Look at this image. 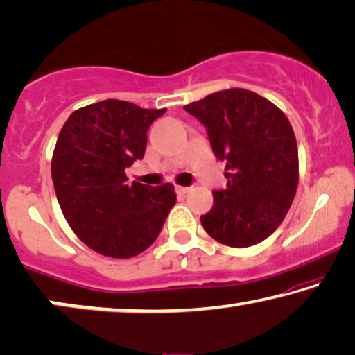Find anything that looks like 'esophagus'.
I'll use <instances>...</instances> for the list:
<instances>
[{
	"mask_svg": "<svg viewBox=\"0 0 355 355\" xmlns=\"http://www.w3.org/2000/svg\"><path fill=\"white\" fill-rule=\"evenodd\" d=\"M190 189H192V187H184V186H176V192H178L179 195H186V193H189V192H190Z\"/></svg>",
	"mask_w": 355,
	"mask_h": 355,
	"instance_id": "34e87169",
	"label": "esophagus"
}]
</instances>
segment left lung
<instances>
[{"mask_svg":"<svg viewBox=\"0 0 355 355\" xmlns=\"http://www.w3.org/2000/svg\"><path fill=\"white\" fill-rule=\"evenodd\" d=\"M207 128L227 187L214 190L203 229L219 243L246 248L282 224L297 187V146L279 107L248 89L214 92L184 107Z\"/></svg>","mask_w":355,"mask_h":355,"instance_id":"8db88e82","label":"left lung"}]
</instances>
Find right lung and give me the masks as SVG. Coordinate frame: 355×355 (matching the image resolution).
<instances>
[{
  "instance_id": "1",
  "label": "right lung",
  "mask_w": 355,
  "mask_h": 355,
  "mask_svg": "<svg viewBox=\"0 0 355 355\" xmlns=\"http://www.w3.org/2000/svg\"><path fill=\"white\" fill-rule=\"evenodd\" d=\"M165 112L107 99L75 110L60 130L51 163L55 195L76 237L97 253H142L176 203L171 184L128 186L125 174L144 158L148 128Z\"/></svg>"
}]
</instances>
